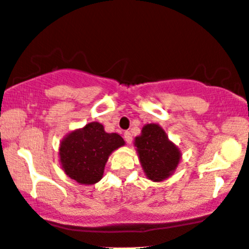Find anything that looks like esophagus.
<instances>
[{
    "mask_svg": "<svg viewBox=\"0 0 249 249\" xmlns=\"http://www.w3.org/2000/svg\"><path fill=\"white\" fill-rule=\"evenodd\" d=\"M124 139H125V141H126L127 143H131L132 140H133V138H132V134L130 133V132L126 131L124 133Z\"/></svg>",
    "mask_w": 249,
    "mask_h": 249,
    "instance_id": "esophagus-1",
    "label": "esophagus"
}]
</instances>
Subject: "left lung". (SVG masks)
Instances as JSON below:
<instances>
[{
	"label": "left lung",
	"instance_id": "left-lung-1",
	"mask_svg": "<svg viewBox=\"0 0 249 249\" xmlns=\"http://www.w3.org/2000/svg\"><path fill=\"white\" fill-rule=\"evenodd\" d=\"M144 175L153 181H163L175 172L180 161V150L169 140L159 124H147L134 139Z\"/></svg>",
	"mask_w": 249,
	"mask_h": 249
}]
</instances>
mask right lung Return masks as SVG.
<instances>
[{
  "label": "right lung",
  "mask_w": 249,
  "mask_h": 249,
  "mask_svg": "<svg viewBox=\"0 0 249 249\" xmlns=\"http://www.w3.org/2000/svg\"><path fill=\"white\" fill-rule=\"evenodd\" d=\"M117 133H107L102 124L88 123L83 128L72 131L59 144L62 169L79 184L93 185L101 180L110 154L124 146Z\"/></svg>",
  "instance_id": "add662e5"
}]
</instances>
